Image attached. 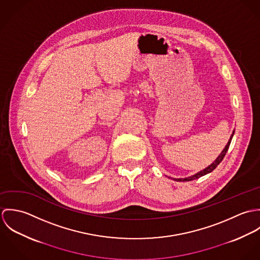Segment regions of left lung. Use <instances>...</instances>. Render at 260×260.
Segmentation results:
<instances>
[{"label":"left lung","mask_w":260,"mask_h":260,"mask_svg":"<svg viewBox=\"0 0 260 260\" xmlns=\"http://www.w3.org/2000/svg\"><path fill=\"white\" fill-rule=\"evenodd\" d=\"M233 135H234V131L232 132V134H231V136H230V138H229V140H228V143L226 144V146L224 147V149L222 150V152L219 154V156L214 160V162L213 163H211L208 167H206L205 169H203V170H201V171H199V172H197L196 174H194V175H192V176H189V177H185V178H173V180H175V181H191V180H195V179H198L199 177H201V176H204V175H206V174H208V173H210V172H212L218 165H219V163L221 162L223 160V158H224V156H225V154H226V152H227V150L229 148V145H230V143H231V140H232V137H233ZM170 178V177H169ZM172 179V178H171Z\"/></svg>","instance_id":"obj_1"}]
</instances>
